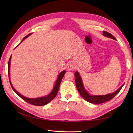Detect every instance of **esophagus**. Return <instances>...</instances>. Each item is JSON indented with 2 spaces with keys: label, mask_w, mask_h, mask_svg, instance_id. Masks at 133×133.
<instances>
[{
  "label": "esophagus",
  "mask_w": 133,
  "mask_h": 133,
  "mask_svg": "<svg viewBox=\"0 0 133 133\" xmlns=\"http://www.w3.org/2000/svg\"><path fill=\"white\" fill-rule=\"evenodd\" d=\"M68 69L70 70H73L75 69V65L74 63H71L70 64H69V65H68Z\"/></svg>",
  "instance_id": "34e87169"
}]
</instances>
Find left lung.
<instances>
[{"instance_id": "left-lung-1", "label": "left lung", "mask_w": 133, "mask_h": 133, "mask_svg": "<svg viewBox=\"0 0 133 133\" xmlns=\"http://www.w3.org/2000/svg\"><path fill=\"white\" fill-rule=\"evenodd\" d=\"M103 35L106 37H108L112 39L116 40V39L113 37V36L107 31H103ZM74 76L76 88H77L80 95H81L84 98V99H85L86 101L90 103L102 104L107 101H109V100H110L113 98L114 96L118 93L124 85L123 84V85L120 87L117 90H116L115 92H112L111 94H108L105 95H91L88 93V92L85 90V89H84L81 76H80L78 71L75 72L74 74Z\"/></svg>"}]
</instances>
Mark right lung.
Masks as SVG:
<instances>
[{
    "label": "right lung",
    "instance_id": "add662e5",
    "mask_svg": "<svg viewBox=\"0 0 133 133\" xmlns=\"http://www.w3.org/2000/svg\"><path fill=\"white\" fill-rule=\"evenodd\" d=\"M32 33H30L28 35H27L26 36H25V37L23 39L21 43L24 41V40L25 38H26L27 37H29V36ZM10 60H11V57H10L9 62H8V75H9V79H10ZM65 70H63L59 74V76H58L57 81H56V82H55L53 89L52 90V91H51V92L49 95H48L47 96H43V97H40V98H28L25 97V96H24L23 95H21L19 93V92H18L17 91L15 90V89H14V87H13V85H12V84L11 83L10 79V85L12 88V89H13V90L20 96V97H21L22 99H23L24 100H25V102H26L27 103H29V104H31V105H33L43 106V105H46V104H47L48 103H49L54 98H55V96H56V95H57L58 92V90H59V86H60V83H61L62 80L63 78L64 77V74H65Z\"/></svg>",
    "mask_w": 133,
    "mask_h": 133
}]
</instances>
